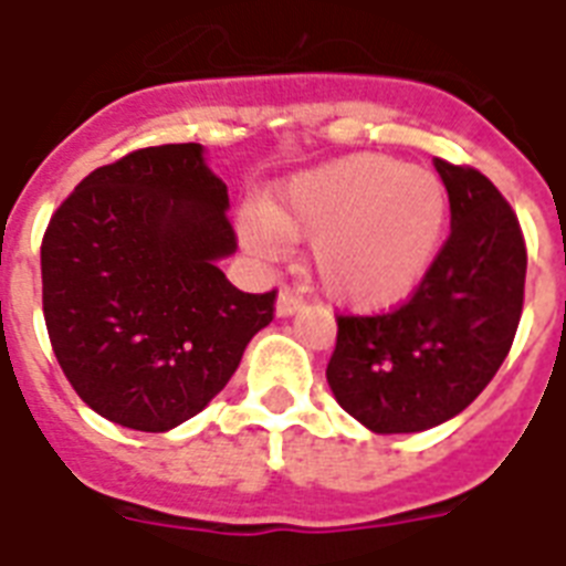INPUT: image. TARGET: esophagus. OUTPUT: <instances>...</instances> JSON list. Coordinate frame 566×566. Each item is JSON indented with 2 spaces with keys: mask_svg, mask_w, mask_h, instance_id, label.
Returning <instances> with one entry per match:
<instances>
[{
  "mask_svg": "<svg viewBox=\"0 0 566 566\" xmlns=\"http://www.w3.org/2000/svg\"><path fill=\"white\" fill-rule=\"evenodd\" d=\"M300 308H302V300L296 296V293L282 291L279 296H275V317H293Z\"/></svg>",
  "mask_w": 566,
  "mask_h": 566,
  "instance_id": "esophagus-1",
  "label": "esophagus"
}]
</instances>
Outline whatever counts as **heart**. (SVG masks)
Returning <instances> with one entry per match:
<instances>
[{
  "label": "heart",
  "instance_id": "heart-1",
  "mask_svg": "<svg viewBox=\"0 0 566 566\" xmlns=\"http://www.w3.org/2000/svg\"><path fill=\"white\" fill-rule=\"evenodd\" d=\"M447 222L449 193L438 172L349 155L291 176L266 208L240 211L238 231L258 258L308 240L311 273L332 300L385 311L420 287Z\"/></svg>",
  "mask_w": 566,
  "mask_h": 566
}]
</instances>
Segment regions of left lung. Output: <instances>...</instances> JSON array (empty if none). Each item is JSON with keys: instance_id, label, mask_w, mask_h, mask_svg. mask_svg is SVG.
<instances>
[{"instance_id": "1", "label": "left lung", "mask_w": 566, "mask_h": 566, "mask_svg": "<svg viewBox=\"0 0 566 566\" xmlns=\"http://www.w3.org/2000/svg\"><path fill=\"white\" fill-rule=\"evenodd\" d=\"M452 231L411 302L381 317H340L328 361L337 405L376 434L452 420L505 361L526 284V243L511 205L473 167L434 158Z\"/></svg>"}]
</instances>
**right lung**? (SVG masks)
Masks as SVG:
<instances>
[{
  "label": "right lung",
  "mask_w": 566,
  "mask_h": 566,
  "mask_svg": "<svg viewBox=\"0 0 566 566\" xmlns=\"http://www.w3.org/2000/svg\"><path fill=\"white\" fill-rule=\"evenodd\" d=\"M229 188L205 146L137 149L93 170L52 213L40 247L43 317L84 405L135 431L196 417L270 326L275 291L243 293Z\"/></svg>",
  "instance_id": "1"
}]
</instances>
